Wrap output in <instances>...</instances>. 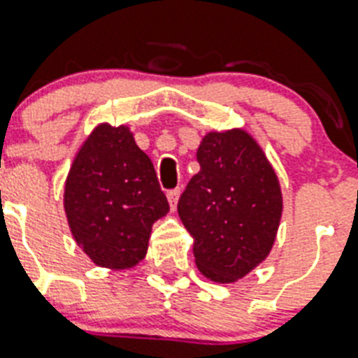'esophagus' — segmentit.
<instances>
[{"label":"esophagus","instance_id":"esophagus-1","mask_svg":"<svg viewBox=\"0 0 358 358\" xmlns=\"http://www.w3.org/2000/svg\"><path fill=\"white\" fill-rule=\"evenodd\" d=\"M167 199H169V204H171V210H176V204H178V199H180V189L169 191Z\"/></svg>","mask_w":358,"mask_h":358}]
</instances>
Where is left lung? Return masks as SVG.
<instances>
[{
	"label": "left lung",
	"instance_id": "left-lung-1",
	"mask_svg": "<svg viewBox=\"0 0 358 358\" xmlns=\"http://www.w3.org/2000/svg\"><path fill=\"white\" fill-rule=\"evenodd\" d=\"M201 165L178 201L193 236L195 264L217 283L244 278L263 263L282 220V189L274 169L244 129L204 136Z\"/></svg>",
	"mask_w": 358,
	"mask_h": 358
}]
</instances>
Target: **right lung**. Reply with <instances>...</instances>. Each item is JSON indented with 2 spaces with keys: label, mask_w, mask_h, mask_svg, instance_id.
I'll return each mask as SVG.
<instances>
[{
  "label": "right lung",
  "mask_w": 358,
  "mask_h": 358,
  "mask_svg": "<svg viewBox=\"0 0 358 358\" xmlns=\"http://www.w3.org/2000/svg\"><path fill=\"white\" fill-rule=\"evenodd\" d=\"M64 208L82 252L97 266L124 270L143 261L169 203L129 127L101 124L71 165Z\"/></svg>",
  "instance_id": "1"
}]
</instances>
